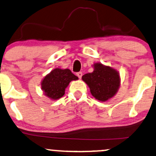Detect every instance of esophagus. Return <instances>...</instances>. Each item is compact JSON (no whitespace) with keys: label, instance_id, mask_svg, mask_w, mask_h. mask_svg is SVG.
Instances as JSON below:
<instances>
[{"label":"esophagus","instance_id":"esophagus-1","mask_svg":"<svg viewBox=\"0 0 156 156\" xmlns=\"http://www.w3.org/2000/svg\"><path fill=\"white\" fill-rule=\"evenodd\" d=\"M77 76H78V78H79L80 79L82 76H83V73H82V72H78V73H77Z\"/></svg>","mask_w":156,"mask_h":156}]
</instances>
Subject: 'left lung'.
<instances>
[{
  "label": "left lung",
  "mask_w": 156,
  "mask_h": 156,
  "mask_svg": "<svg viewBox=\"0 0 156 156\" xmlns=\"http://www.w3.org/2000/svg\"><path fill=\"white\" fill-rule=\"evenodd\" d=\"M82 80L89 86L92 96L102 102L115 94L121 82L118 71L101 63L94 64L93 72L82 76Z\"/></svg>",
  "instance_id": "1"
}]
</instances>
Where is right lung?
I'll use <instances>...</instances> for the list:
<instances>
[{
  "instance_id": "1",
  "label": "right lung",
  "mask_w": 156,
  "mask_h": 156,
  "mask_svg": "<svg viewBox=\"0 0 156 156\" xmlns=\"http://www.w3.org/2000/svg\"><path fill=\"white\" fill-rule=\"evenodd\" d=\"M78 79V77L69 69L56 68L43 79L41 88L46 96L56 100L63 97L65 89L70 81Z\"/></svg>"
}]
</instances>
